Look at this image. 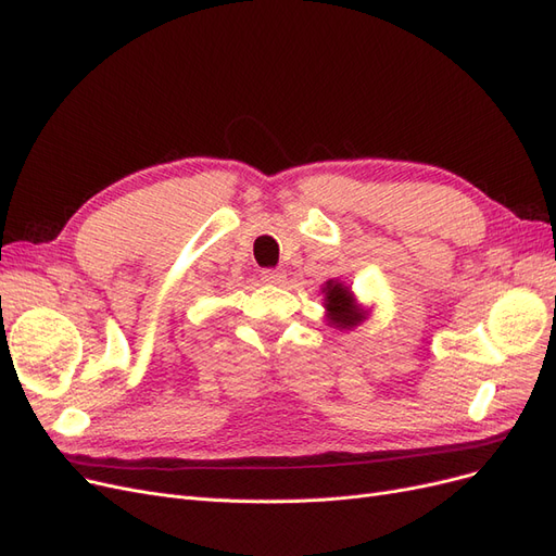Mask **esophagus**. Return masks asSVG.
<instances>
[{
    "mask_svg": "<svg viewBox=\"0 0 556 556\" xmlns=\"http://www.w3.org/2000/svg\"><path fill=\"white\" fill-rule=\"evenodd\" d=\"M262 282L280 285L285 282V271H280V268H266V271H262Z\"/></svg>",
    "mask_w": 556,
    "mask_h": 556,
    "instance_id": "1",
    "label": "esophagus"
}]
</instances>
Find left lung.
Masks as SVG:
<instances>
[{
  "label": "left lung",
  "instance_id": "left-lung-1",
  "mask_svg": "<svg viewBox=\"0 0 556 556\" xmlns=\"http://www.w3.org/2000/svg\"><path fill=\"white\" fill-rule=\"evenodd\" d=\"M325 308H327V317L329 325H333L336 329H352L357 327L362 319H366V311L355 306V299H352L350 288H345L343 282L329 280L325 288Z\"/></svg>",
  "mask_w": 556,
  "mask_h": 556
}]
</instances>
